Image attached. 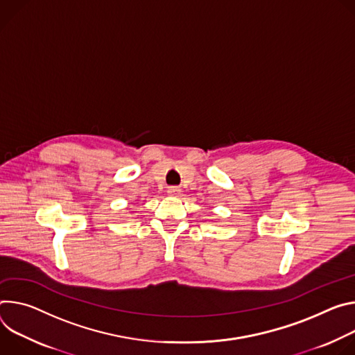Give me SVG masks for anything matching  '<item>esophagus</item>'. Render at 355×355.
Wrapping results in <instances>:
<instances>
[{
	"mask_svg": "<svg viewBox=\"0 0 355 355\" xmlns=\"http://www.w3.org/2000/svg\"><path fill=\"white\" fill-rule=\"evenodd\" d=\"M180 193H182V190L179 187H176V186L168 187V194L173 196V198H178V196H180Z\"/></svg>",
	"mask_w": 355,
	"mask_h": 355,
	"instance_id": "obj_1",
	"label": "esophagus"
}]
</instances>
